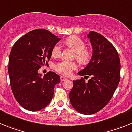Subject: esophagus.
<instances>
[{"instance_id":"obj_1","label":"esophagus","mask_w":132,"mask_h":132,"mask_svg":"<svg viewBox=\"0 0 132 132\" xmlns=\"http://www.w3.org/2000/svg\"><path fill=\"white\" fill-rule=\"evenodd\" d=\"M66 80H68L66 78L64 77V76H60V80H61V82H64V81H66Z\"/></svg>"}]
</instances>
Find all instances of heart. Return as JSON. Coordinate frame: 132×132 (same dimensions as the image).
Segmentation results:
<instances>
[{
    "instance_id": "1",
    "label": "heart",
    "mask_w": 132,
    "mask_h": 132,
    "mask_svg": "<svg viewBox=\"0 0 132 132\" xmlns=\"http://www.w3.org/2000/svg\"><path fill=\"white\" fill-rule=\"evenodd\" d=\"M67 44L74 49L76 51L75 57L81 63H86L91 58V52L86 49L85 42L77 36H71L66 40ZM62 48L59 43L55 44L52 49V55L54 57H58L61 54ZM77 68L75 62L62 60L56 65L55 69L60 74L65 76H70L74 70Z\"/></svg>"
}]
</instances>
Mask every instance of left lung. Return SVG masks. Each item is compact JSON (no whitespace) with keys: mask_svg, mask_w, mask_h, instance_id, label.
Instances as JSON below:
<instances>
[{"mask_svg":"<svg viewBox=\"0 0 132 132\" xmlns=\"http://www.w3.org/2000/svg\"><path fill=\"white\" fill-rule=\"evenodd\" d=\"M88 38L93 54L86 67L80 76H91L86 82L82 78L73 81L70 100L76 110L91 115L104 108L112 99L120 80V60L116 49L102 34L90 31Z\"/></svg>","mask_w":132,"mask_h":132,"instance_id":"left-lung-1","label":"left lung"}]
</instances>
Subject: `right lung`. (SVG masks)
<instances>
[{
  "mask_svg": "<svg viewBox=\"0 0 132 132\" xmlns=\"http://www.w3.org/2000/svg\"><path fill=\"white\" fill-rule=\"evenodd\" d=\"M60 38L45 29L28 32L14 43L9 55V71L11 90L20 106L27 110L39 111L46 107L54 96L60 78L48 72L42 78L38 72L48 65L54 46Z\"/></svg>",
  "mask_w": 132,
  "mask_h": 132,
  "instance_id": "right-lung-1",
  "label": "right lung"
}]
</instances>
